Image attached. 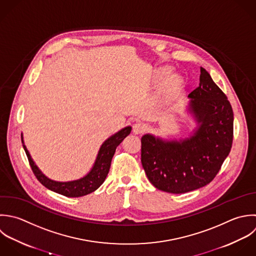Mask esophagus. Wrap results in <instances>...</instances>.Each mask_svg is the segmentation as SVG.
Here are the masks:
<instances>
[{
	"instance_id": "obj_1",
	"label": "esophagus",
	"mask_w": 256,
	"mask_h": 256,
	"mask_svg": "<svg viewBox=\"0 0 256 256\" xmlns=\"http://www.w3.org/2000/svg\"><path fill=\"white\" fill-rule=\"evenodd\" d=\"M146 130V126L142 124V122H136L132 126V132L136 134H142Z\"/></svg>"
}]
</instances>
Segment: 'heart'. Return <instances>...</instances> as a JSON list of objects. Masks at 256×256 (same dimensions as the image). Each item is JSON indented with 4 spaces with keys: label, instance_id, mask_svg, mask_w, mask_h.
I'll return each instance as SVG.
<instances>
[{
    "label": "heart",
    "instance_id": "1",
    "mask_svg": "<svg viewBox=\"0 0 256 256\" xmlns=\"http://www.w3.org/2000/svg\"><path fill=\"white\" fill-rule=\"evenodd\" d=\"M170 72V68H166V66H164V68H160L156 70V78L160 80L162 78H164L168 72ZM182 86V78L178 76V74H172V76H170L166 80V86L170 88H172V90H178L180 88V86Z\"/></svg>",
    "mask_w": 256,
    "mask_h": 256
}]
</instances>
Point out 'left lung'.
I'll return each mask as SVG.
<instances>
[{"instance_id": "obj_1", "label": "left lung", "mask_w": 256, "mask_h": 256, "mask_svg": "<svg viewBox=\"0 0 256 256\" xmlns=\"http://www.w3.org/2000/svg\"><path fill=\"white\" fill-rule=\"evenodd\" d=\"M190 112L198 128L188 138H142V164L152 184L170 194H184L208 184L230 152L234 110L226 94L200 68V86L190 94Z\"/></svg>"}]
</instances>
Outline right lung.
Instances as JSON below:
<instances>
[{
    "label": "right lung",
    "mask_w": 256,
    "mask_h": 256,
    "mask_svg": "<svg viewBox=\"0 0 256 256\" xmlns=\"http://www.w3.org/2000/svg\"><path fill=\"white\" fill-rule=\"evenodd\" d=\"M130 132H132V128L126 126L120 130V132H118L116 134H114V136H112L110 138H108L102 144L98 150L96 160L94 162V164L90 170V172L86 176L80 180H72V182H54L48 178L34 164L26 146L22 144V146L28 156V160L34 174L44 186H46V188L56 194H60L68 198H80L94 192L102 184V182H104L108 174L112 158L116 152V146L130 134ZM22 142L24 144L22 138Z\"/></svg>",
    "instance_id": "obj_1"
}]
</instances>
